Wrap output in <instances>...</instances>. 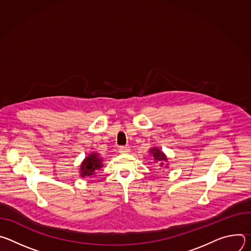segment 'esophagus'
I'll use <instances>...</instances> for the list:
<instances>
[{"label":"esophagus","mask_w":251,"mask_h":251,"mask_svg":"<svg viewBox=\"0 0 251 251\" xmlns=\"http://www.w3.org/2000/svg\"><path fill=\"white\" fill-rule=\"evenodd\" d=\"M118 150H119V153H121V154H126V153L130 152V149L127 146H121V147H119Z\"/></svg>","instance_id":"1"}]
</instances>
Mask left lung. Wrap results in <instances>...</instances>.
<instances>
[{"mask_svg":"<svg viewBox=\"0 0 251 251\" xmlns=\"http://www.w3.org/2000/svg\"><path fill=\"white\" fill-rule=\"evenodd\" d=\"M149 154L152 157L154 163H159L161 168H168L169 164H168V158L166 156V154L161 151L159 148L157 147H152L149 150Z\"/></svg>","mask_w":251,"mask_h":251,"instance_id":"8db88e82","label":"left lung"}]
</instances>
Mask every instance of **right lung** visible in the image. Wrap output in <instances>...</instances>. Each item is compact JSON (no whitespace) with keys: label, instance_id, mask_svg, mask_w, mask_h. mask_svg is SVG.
<instances>
[{"label":"right lung","instance_id":"right-lung-1","mask_svg":"<svg viewBox=\"0 0 251 251\" xmlns=\"http://www.w3.org/2000/svg\"><path fill=\"white\" fill-rule=\"evenodd\" d=\"M103 167V159L100 157L99 153L92 152L88 156L84 158V160L80 164L79 174L80 176L92 177L96 174V171L100 170Z\"/></svg>","mask_w":251,"mask_h":251}]
</instances>
